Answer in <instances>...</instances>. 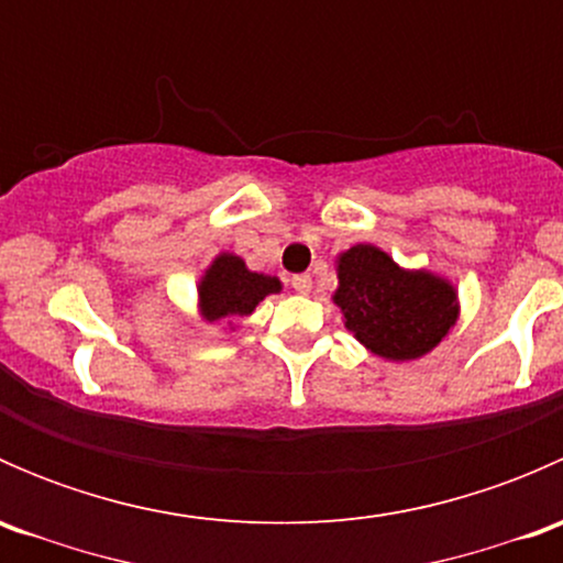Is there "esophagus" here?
<instances>
[{"mask_svg":"<svg viewBox=\"0 0 563 563\" xmlns=\"http://www.w3.org/2000/svg\"><path fill=\"white\" fill-rule=\"evenodd\" d=\"M291 288L297 294H310V288H313V277H310V275H294L291 277Z\"/></svg>","mask_w":563,"mask_h":563,"instance_id":"1","label":"esophagus"}]
</instances>
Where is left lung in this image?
Instances as JSON below:
<instances>
[{"instance_id":"1","label":"left lung","mask_w":563,"mask_h":563,"mask_svg":"<svg viewBox=\"0 0 563 563\" xmlns=\"http://www.w3.org/2000/svg\"><path fill=\"white\" fill-rule=\"evenodd\" d=\"M334 302L345 327L384 360H417L457 318L455 288L428 272H402L384 250L356 245L338 261Z\"/></svg>"}]
</instances>
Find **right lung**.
I'll return each mask as SVG.
<instances>
[{"label":"right lung","instance_id":"add662e5","mask_svg":"<svg viewBox=\"0 0 563 563\" xmlns=\"http://www.w3.org/2000/svg\"><path fill=\"white\" fill-rule=\"evenodd\" d=\"M275 291H280V280L250 272L245 261L229 253L214 258V264L203 275L201 288H198L201 310L209 321H220V318L231 316H250L266 294Z\"/></svg>","mask_w":563,"mask_h":563}]
</instances>
